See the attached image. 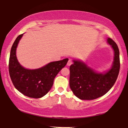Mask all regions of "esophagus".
<instances>
[{
  "label": "esophagus",
  "instance_id": "obj_1",
  "mask_svg": "<svg viewBox=\"0 0 128 128\" xmlns=\"http://www.w3.org/2000/svg\"><path fill=\"white\" fill-rule=\"evenodd\" d=\"M72 64V62L71 60H68V62H67V66H71Z\"/></svg>",
  "mask_w": 128,
  "mask_h": 128
}]
</instances>
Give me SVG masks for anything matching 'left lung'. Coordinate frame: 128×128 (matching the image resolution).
<instances>
[{
	"label": "left lung",
	"mask_w": 128,
	"mask_h": 128,
	"mask_svg": "<svg viewBox=\"0 0 128 128\" xmlns=\"http://www.w3.org/2000/svg\"><path fill=\"white\" fill-rule=\"evenodd\" d=\"M107 43L114 51L110 68L102 72L95 70L82 60H73L70 67V87L76 97L91 100L104 95L116 81L120 70L119 50L114 40L108 38Z\"/></svg>",
	"instance_id": "8db88e82"
}]
</instances>
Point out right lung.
<instances>
[{"instance_id":"add662e5","label":"right lung","mask_w":128,"mask_h":128,"mask_svg":"<svg viewBox=\"0 0 128 128\" xmlns=\"http://www.w3.org/2000/svg\"><path fill=\"white\" fill-rule=\"evenodd\" d=\"M23 34L18 36L12 47L9 62V74L14 87L19 92L30 98H40L49 92L55 77L66 66L68 59L50 62L36 69L25 68L18 62L16 56V48Z\"/></svg>"}]
</instances>
